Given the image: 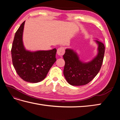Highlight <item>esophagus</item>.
I'll return each instance as SVG.
<instances>
[{
	"label": "esophagus",
	"instance_id": "1",
	"mask_svg": "<svg viewBox=\"0 0 120 120\" xmlns=\"http://www.w3.org/2000/svg\"><path fill=\"white\" fill-rule=\"evenodd\" d=\"M64 52H65L64 48L63 47H61L60 48H59L57 50V54L60 56H62V55H63V54L64 53Z\"/></svg>",
	"mask_w": 120,
	"mask_h": 120
}]
</instances>
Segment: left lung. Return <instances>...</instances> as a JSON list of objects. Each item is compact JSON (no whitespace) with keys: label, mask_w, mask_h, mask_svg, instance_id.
<instances>
[{"label":"left lung","mask_w":120,"mask_h":120,"mask_svg":"<svg viewBox=\"0 0 120 120\" xmlns=\"http://www.w3.org/2000/svg\"><path fill=\"white\" fill-rule=\"evenodd\" d=\"M98 40H94L98 45V53L90 61L80 60L77 52L73 49H65L63 56L65 61L63 74L70 85L76 86L86 85L99 72L103 63L105 48L103 43Z\"/></svg>","instance_id":"obj_1"}]
</instances>
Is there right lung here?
<instances>
[{
  "label": "right lung",
  "instance_id": "right-lung-1",
  "mask_svg": "<svg viewBox=\"0 0 120 120\" xmlns=\"http://www.w3.org/2000/svg\"><path fill=\"white\" fill-rule=\"evenodd\" d=\"M25 22L15 34L11 49L13 65L22 79L30 83H37L44 79L56 62L57 49L27 50L22 41Z\"/></svg>",
  "mask_w": 120,
  "mask_h": 120
}]
</instances>
